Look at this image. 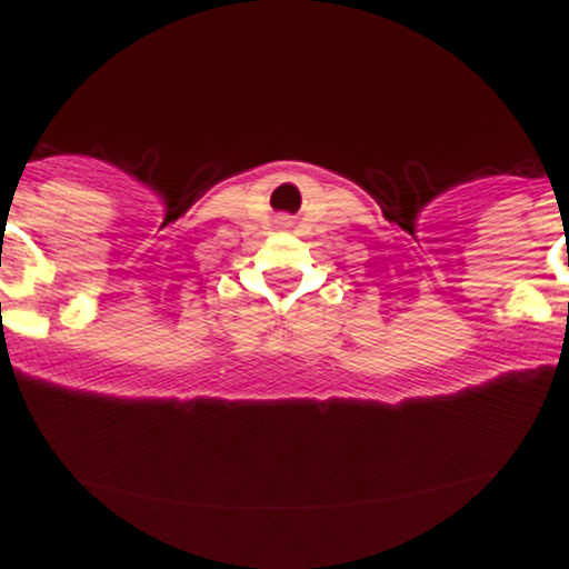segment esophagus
<instances>
[{"mask_svg":"<svg viewBox=\"0 0 569 569\" xmlns=\"http://www.w3.org/2000/svg\"><path fill=\"white\" fill-rule=\"evenodd\" d=\"M278 224H289V217H280Z\"/></svg>","mask_w":569,"mask_h":569,"instance_id":"1","label":"esophagus"}]
</instances>
